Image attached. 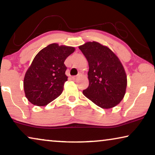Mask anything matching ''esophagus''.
<instances>
[{
	"instance_id": "34e87169",
	"label": "esophagus",
	"mask_w": 155,
	"mask_h": 155,
	"mask_svg": "<svg viewBox=\"0 0 155 155\" xmlns=\"http://www.w3.org/2000/svg\"><path fill=\"white\" fill-rule=\"evenodd\" d=\"M80 75H81V74H80V73H79V74H78V75H77V76H73V77H71V78H72V79L76 80L78 77H80Z\"/></svg>"
}]
</instances>
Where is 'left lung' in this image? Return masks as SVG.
<instances>
[{"instance_id": "left-lung-1", "label": "left lung", "mask_w": 155, "mask_h": 155, "mask_svg": "<svg viewBox=\"0 0 155 155\" xmlns=\"http://www.w3.org/2000/svg\"><path fill=\"white\" fill-rule=\"evenodd\" d=\"M78 48L89 66V86L83 94L100 107H114L124 98L127 86V77L120 60L109 48L95 41Z\"/></svg>"}]
</instances>
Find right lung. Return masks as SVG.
Segmentation results:
<instances>
[{
  "label": "right lung",
  "mask_w": 155,
  "mask_h": 155,
  "mask_svg": "<svg viewBox=\"0 0 155 155\" xmlns=\"http://www.w3.org/2000/svg\"><path fill=\"white\" fill-rule=\"evenodd\" d=\"M75 48L52 43L38 52L25 74L26 97L34 105L45 106L60 96L67 81L65 60Z\"/></svg>",
  "instance_id": "add662e5"
}]
</instances>
